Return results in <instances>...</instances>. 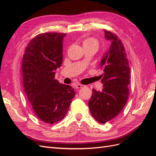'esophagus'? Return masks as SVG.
<instances>
[{
    "mask_svg": "<svg viewBox=\"0 0 156 156\" xmlns=\"http://www.w3.org/2000/svg\"><path fill=\"white\" fill-rule=\"evenodd\" d=\"M83 87H84V86L81 84H77L75 85V88H83Z\"/></svg>",
    "mask_w": 156,
    "mask_h": 156,
    "instance_id": "1",
    "label": "esophagus"
}]
</instances>
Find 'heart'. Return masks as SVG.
I'll return each mask as SVG.
<instances>
[{
  "label": "heart",
  "mask_w": 156,
  "mask_h": 156,
  "mask_svg": "<svg viewBox=\"0 0 156 156\" xmlns=\"http://www.w3.org/2000/svg\"><path fill=\"white\" fill-rule=\"evenodd\" d=\"M83 46H88V45H98V41L96 39L94 38V37H87V39L83 41Z\"/></svg>",
  "instance_id": "b5f03b06"
}]
</instances>
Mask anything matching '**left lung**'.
Instances as JSON below:
<instances>
[{
  "label": "left lung",
  "mask_w": 156,
  "mask_h": 156,
  "mask_svg": "<svg viewBox=\"0 0 156 156\" xmlns=\"http://www.w3.org/2000/svg\"><path fill=\"white\" fill-rule=\"evenodd\" d=\"M105 37L111 42L102 56L100 68L103 70L101 91L92 90L88 102L94 119L101 124L114 119L125 106L129 96L131 72L128 60L122 41L112 32L104 30Z\"/></svg>",
  "instance_id": "1"
}]
</instances>
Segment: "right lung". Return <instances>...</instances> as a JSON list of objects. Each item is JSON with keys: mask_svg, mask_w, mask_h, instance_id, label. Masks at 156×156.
<instances>
[{"mask_svg": "<svg viewBox=\"0 0 156 156\" xmlns=\"http://www.w3.org/2000/svg\"><path fill=\"white\" fill-rule=\"evenodd\" d=\"M64 33L37 35L28 44L22 63L23 81L33 111L47 124H54L67 114L74 89L55 79L62 63Z\"/></svg>", "mask_w": 156, "mask_h": 156, "instance_id": "1", "label": "right lung"}]
</instances>
